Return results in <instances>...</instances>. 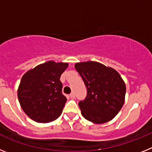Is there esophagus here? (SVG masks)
Returning <instances> with one entry per match:
<instances>
[{
    "label": "esophagus",
    "instance_id": "1",
    "mask_svg": "<svg viewBox=\"0 0 152 152\" xmlns=\"http://www.w3.org/2000/svg\"><path fill=\"white\" fill-rule=\"evenodd\" d=\"M69 96H70V98H71V99H75V94H74V93H72V94L69 95Z\"/></svg>",
    "mask_w": 152,
    "mask_h": 152
}]
</instances>
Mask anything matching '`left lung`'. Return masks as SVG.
Instances as JSON below:
<instances>
[{
	"label": "left lung",
	"mask_w": 152,
	"mask_h": 152,
	"mask_svg": "<svg viewBox=\"0 0 152 152\" xmlns=\"http://www.w3.org/2000/svg\"><path fill=\"white\" fill-rule=\"evenodd\" d=\"M87 88V96L78 106L82 116L95 124L113 119L125 102L126 84L116 70L96 61L75 64Z\"/></svg>",
	"instance_id": "8db88e82"
}]
</instances>
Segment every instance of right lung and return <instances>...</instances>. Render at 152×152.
<instances>
[{
  "label": "right lung",
  "instance_id": "add662e5",
  "mask_svg": "<svg viewBox=\"0 0 152 152\" xmlns=\"http://www.w3.org/2000/svg\"><path fill=\"white\" fill-rule=\"evenodd\" d=\"M68 66V63L49 61L24 74L17 96L21 108L31 119L45 123L59 117L67 101L60 77Z\"/></svg>",
  "mask_w": 152,
  "mask_h": 152
}]
</instances>
